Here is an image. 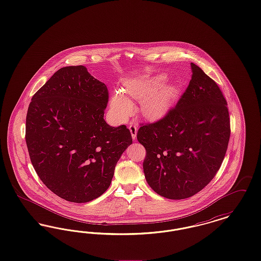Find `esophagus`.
<instances>
[{
  "instance_id": "34e87169",
  "label": "esophagus",
  "mask_w": 261,
  "mask_h": 261,
  "mask_svg": "<svg viewBox=\"0 0 261 261\" xmlns=\"http://www.w3.org/2000/svg\"><path fill=\"white\" fill-rule=\"evenodd\" d=\"M129 130H130V132H131L132 138L135 140L137 137V131H138L136 124H134V123H131V124L129 125Z\"/></svg>"
}]
</instances>
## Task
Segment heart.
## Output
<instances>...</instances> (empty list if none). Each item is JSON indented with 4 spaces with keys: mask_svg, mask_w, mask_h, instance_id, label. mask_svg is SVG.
<instances>
[{
    "mask_svg": "<svg viewBox=\"0 0 261 261\" xmlns=\"http://www.w3.org/2000/svg\"><path fill=\"white\" fill-rule=\"evenodd\" d=\"M162 80V77H158L152 79L130 80L126 82L125 94L120 91L114 93L112 96L111 107L114 115L119 119H124L129 116L133 112V103L126 95L134 98H143L154 87H158ZM149 94L143 101L142 111L148 118L155 120L163 117L173 107L174 103L179 99L180 89L174 83H167L157 88Z\"/></svg>",
    "mask_w": 261,
    "mask_h": 261,
    "instance_id": "1",
    "label": "heart"
}]
</instances>
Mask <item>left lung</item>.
Masks as SVG:
<instances>
[{"label": "left lung", "instance_id": "obj_1", "mask_svg": "<svg viewBox=\"0 0 261 261\" xmlns=\"http://www.w3.org/2000/svg\"><path fill=\"white\" fill-rule=\"evenodd\" d=\"M181 98L162 118L143 123L137 139L146 149L143 168L164 198H190L219 170L231 134L227 101L216 82L196 65Z\"/></svg>", "mask_w": 261, "mask_h": 261}]
</instances>
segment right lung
Returning a JSON list of instances; mask_svg holds the SVG:
<instances>
[{"label":"right lung","mask_w":261,"mask_h":261,"mask_svg":"<svg viewBox=\"0 0 261 261\" xmlns=\"http://www.w3.org/2000/svg\"><path fill=\"white\" fill-rule=\"evenodd\" d=\"M108 102V88L83 65L62 67L31 99L25 126L30 161L62 199L81 203L99 198L132 144L125 125L105 121Z\"/></svg>","instance_id":"right-lung-1"}]
</instances>
